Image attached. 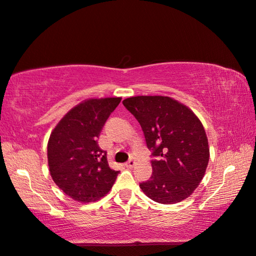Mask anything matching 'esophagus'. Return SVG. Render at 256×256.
Segmentation results:
<instances>
[{
  "mask_svg": "<svg viewBox=\"0 0 256 256\" xmlns=\"http://www.w3.org/2000/svg\"><path fill=\"white\" fill-rule=\"evenodd\" d=\"M134 164H136V162H134V160H129V161L126 163V166H127V168H134Z\"/></svg>",
  "mask_w": 256,
  "mask_h": 256,
  "instance_id": "esophagus-1",
  "label": "esophagus"
}]
</instances>
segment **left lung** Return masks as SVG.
<instances>
[{
    "instance_id": "obj_1",
    "label": "left lung",
    "mask_w": 256,
    "mask_h": 256,
    "mask_svg": "<svg viewBox=\"0 0 256 256\" xmlns=\"http://www.w3.org/2000/svg\"><path fill=\"white\" fill-rule=\"evenodd\" d=\"M124 106L139 122L156 160L152 176L139 186L152 200L176 204L190 197L209 162L207 134L192 110L168 96H134Z\"/></svg>"
}]
</instances>
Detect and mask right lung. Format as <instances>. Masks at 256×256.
Masks as SVG:
<instances>
[{
  "label": "right lung",
  "instance_id": "1",
  "mask_svg": "<svg viewBox=\"0 0 256 256\" xmlns=\"http://www.w3.org/2000/svg\"><path fill=\"white\" fill-rule=\"evenodd\" d=\"M122 98H88L68 112L51 132L47 156L51 178L72 200L90 202L110 190L118 171L98 139Z\"/></svg>",
  "mask_w": 256,
  "mask_h": 256
}]
</instances>
